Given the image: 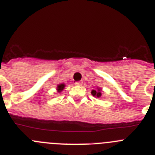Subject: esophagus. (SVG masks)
<instances>
[{
  "label": "esophagus",
  "mask_w": 155,
  "mask_h": 155,
  "mask_svg": "<svg viewBox=\"0 0 155 155\" xmlns=\"http://www.w3.org/2000/svg\"><path fill=\"white\" fill-rule=\"evenodd\" d=\"M75 84H76V85L81 86V85H82V84H83V82H82V81H77V82H75Z\"/></svg>",
  "instance_id": "1"
}]
</instances>
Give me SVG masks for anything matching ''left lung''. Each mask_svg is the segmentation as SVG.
<instances>
[{"label": "left lung", "instance_id": "obj_1", "mask_svg": "<svg viewBox=\"0 0 155 155\" xmlns=\"http://www.w3.org/2000/svg\"><path fill=\"white\" fill-rule=\"evenodd\" d=\"M101 91H102V89H101V88H99V87H97V89L92 90L91 93L93 96L98 97V98H99V97H101V95H102Z\"/></svg>", "mask_w": 155, "mask_h": 155}]
</instances>
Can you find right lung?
Masks as SVG:
<instances>
[{
	"label": "right lung",
	"instance_id": "1",
	"mask_svg": "<svg viewBox=\"0 0 155 155\" xmlns=\"http://www.w3.org/2000/svg\"><path fill=\"white\" fill-rule=\"evenodd\" d=\"M64 87H65V84H59V85H57V91L60 92V91H61L62 90H64Z\"/></svg>",
	"mask_w": 155,
	"mask_h": 155
}]
</instances>
